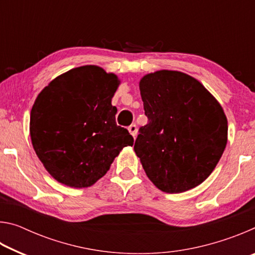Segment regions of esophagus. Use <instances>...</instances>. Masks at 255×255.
Returning a JSON list of instances; mask_svg holds the SVG:
<instances>
[{"label":"esophagus","mask_w":255,"mask_h":255,"mask_svg":"<svg viewBox=\"0 0 255 255\" xmlns=\"http://www.w3.org/2000/svg\"><path fill=\"white\" fill-rule=\"evenodd\" d=\"M128 130H129V132H130V135L135 138L136 136H137V126L135 124H131L130 126L128 127Z\"/></svg>","instance_id":"34e87169"}]
</instances>
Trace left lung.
<instances>
[{"instance_id": "obj_1", "label": "left lung", "mask_w": 255, "mask_h": 255, "mask_svg": "<svg viewBox=\"0 0 255 255\" xmlns=\"http://www.w3.org/2000/svg\"><path fill=\"white\" fill-rule=\"evenodd\" d=\"M148 124L135 153L148 179L167 193L197 187L217 165L227 144L222 106L199 81L178 71H157L139 82Z\"/></svg>"}]
</instances>
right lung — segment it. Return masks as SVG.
I'll use <instances>...</instances> for the list:
<instances>
[{"mask_svg": "<svg viewBox=\"0 0 255 255\" xmlns=\"http://www.w3.org/2000/svg\"><path fill=\"white\" fill-rule=\"evenodd\" d=\"M120 81L101 67L86 65L59 75L38 94L30 115L37 156L58 182L91 187L110 169L125 146L127 129L116 124L111 99Z\"/></svg>", "mask_w": 255, "mask_h": 255, "instance_id": "1", "label": "right lung"}]
</instances>
